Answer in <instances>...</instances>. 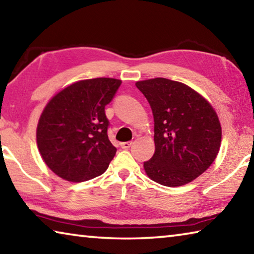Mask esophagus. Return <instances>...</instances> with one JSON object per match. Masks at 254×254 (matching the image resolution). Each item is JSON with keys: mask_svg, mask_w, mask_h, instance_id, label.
<instances>
[{"mask_svg": "<svg viewBox=\"0 0 254 254\" xmlns=\"http://www.w3.org/2000/svg\"><path fill=\"white\" fill-rule=\"evenodd\" d=\"M132 144H133L132 141H128V142H123V143H121V147H122V149H128V148L131 147Z\"/></svg>", "mask_w": 254, "mask_h": 254, "instance_id": "obj_1", "label": "esophagus"}]
</instances>
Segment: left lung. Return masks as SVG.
I'll return each mask as SVG.
<instances>
[{
  "mask_svg": "<svg viewBox=\"0 0 254 254\" xmlns=\"http://www.w3.org/2000/svg\"><path fill=\"white\" fill-rule=\"evenodd\" d=\"M151 106L156 151L143 163L148 177L178 187L209 168L221 148L222 127L212 104L180 81L151 78L136 81Z\"/></svg>",
  "mask_w": 254,
  "mask_h": 254,
  "instance_id": "8db88e82",
  "label": "left lung"
}]
</instances>
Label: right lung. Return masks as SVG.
<instances>
[{"mask_svg": "<svg viewBox=\"0 0 254 254\" xmlns=\"http://www.w3.org/2000/svg\"><path fill=\"white\" fill-rule=\"evenodd\" d=\"M122 80L83 79L60 89L47 103L37 126V145L48 168L80 183L109 168L117 149L107 136L105 105Z\"/></svg>", "mask_w": 254, "mask_h": 254, "instance_id": "add662e5", "label": "right lung"}]
</instances>
